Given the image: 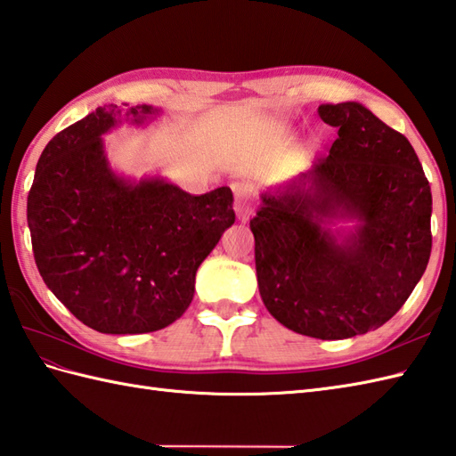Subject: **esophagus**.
<instances>
[{"label": "esophagus", "mask_w": 456, "mask_h": 456, "mask_svg": "<svg viewBox=\"0 0 456 456\" xmlns=\"http://www.w3.org/2000/svg\"><path fill=\"white\" fill-rule=\"evenodd\" d=\"M232 194H235V214L240 221H248L254 211V188L250 184H235L232 186Z\"/></svg>", "instance_id": "esophagus-1"}]
</instances>
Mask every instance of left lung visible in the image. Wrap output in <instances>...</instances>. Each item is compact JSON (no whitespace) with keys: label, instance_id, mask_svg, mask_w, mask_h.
<instances>
[{"label":"left lung","instance_id":"left-lung-1","mask_svg":"<svg viewBox=\"0 0 456 456\" xmlns=\"http://www.w3.org/2000/svg\"><path fill=\"white\" fill-rule=\"evenodd\" d=\"M319 116L338 128L330 155L262 192L250 231L273 319L344 340L393 319L426 272L431 188L414 147L363 104H321Z\"/></svg>","mask_w":456,"mask_h":456}]
</instances>
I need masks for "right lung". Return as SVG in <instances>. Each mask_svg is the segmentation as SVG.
Returning a JSON list of instances; mask_svg holds the SVG:
<instances>
[{
    "mask_svg": "<svg viewBox=\"0 0 456 456\" xmlns=\"http://www.w3.org/2000/svg\"><path fill=\"white\" fill-rule=\"evenodd\" d=\"M159 109L140 104L126 122ZM118 107H99L52 137L27 200L35 262L48 289L102 334H145L173 324L194 297L196 272L235 224L231 188L192 196L161 176L116 175L102 134Z\"/></svg>",
    "mask_w": 456,
    "mask_h": 456,
    "instance_id": "add662e5",
    "label": "right lung"
}]
</instances>
